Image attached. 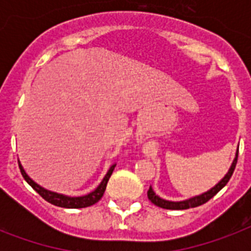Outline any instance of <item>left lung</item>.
I'll use <instances>...</instances> for the list:
<instances>
[{
    "label": "left lung",
    "instance_id": "1",
    "mask_svg": "<svg viewBox=\"0 0 251 251\" xmlns=\"http://www.w3.org/2000/svg\"><path fill=\"white\" fill-rule=\"evenodd\" d=\"M237 157H238V152L236 153V157H234L233 163L230 165L229 171L226 173L224 177H223L220 181H219L214 187H211L210 190L206 191V193H203V194L195 195L193 198L185 199V201H179V202H172V201H167V199L160 198L159 195L155 194V191L152 190V187L150 186L149 191H147V195H149V199L151 202L157 207H161V208H165V210H187V208H193V207H198L203 203H206L207 201H210L212 197L218 194L219 191L222 190L223 187L226 186L229 178L232 177L234 172V168H236V164H237Z\"/></svg>",
    "mask_w": 251,
    "mask_h": 251
}]
</instances>
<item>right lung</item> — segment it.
<instances>
[{
	"label": "right lung",
	"instance_id": "1",
	"mask_svg": "<svg viewBox=\"0 0 251 251\" xmlns=\"http://www.w3.org/2000/svg\"><path fill=\"white\" fill-rule=\"evenodd\" d=\"M18 164H19V169H21V173L22 176H23V178L28 182V185L32 187L33 190L36 191V193H39L47 202L52 203V204H54V206L57 207H64V208H84V207L92 206L95 203H98L99 201L101 199L102 194H104V191H105L106 183L109 181V177L112 176L114 167H116V164H113L109 168V171L106 172L105 177L102 178L100 185H99L94 191H91L90 194L82 195V197H68V195L58 194V193H54V191L47 190L44 187H41L40 185H37L33 179L29 178L28 175L25 173V171L23 169V167H22L21 161L19 160H18Z\"/></svg>",
	"mask_w": 251,
	"mask_h": 251
}]
</instances>
